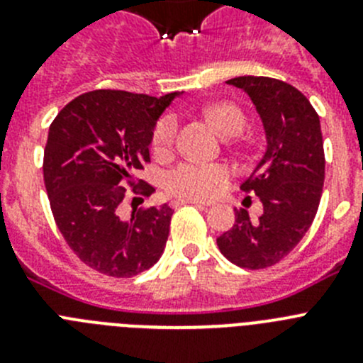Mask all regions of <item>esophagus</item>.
<instances>
[{
  "instance_id": "1",
  "label": "esophagus",
  "mask_w": 363,
  "mask_h": 363,
  "mask_svg": "<svg viewBox=\"0 0 363 363\" xmlns=\"http://www.w3.org/2000/svg\"><path fill=\"white\" fill-rule=\"evenodd\" d=\"M182 205H196V207H200V209H205L207 205L201 203V201L198 200H174L172 201V207H182Z\"/></svg>"
}]
</instances>
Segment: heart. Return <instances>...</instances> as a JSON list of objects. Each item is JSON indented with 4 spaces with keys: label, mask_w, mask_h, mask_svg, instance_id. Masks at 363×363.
I'll return each mask as SVG.
<instances>
[{
    "label": "heart",
    "mask_w": 363,
    "mask_h": 363,
    "mask_svg": "<svg viewBox=\"0 0 363 363\" xmlns=\"http://www.w3.org/2000/svg\"><path fill=\"white\" fill-rule=\"evenodd\" d=\"M214 129L223 136H234L245 127V114L233 104H216L205 111ZM178 134V118L165 114L152 130V149L167 154L172 149ZM227 182L225 167L209 163L184 162L165 176V191L179 200H209Z\"/></svg>",
    "instance_id": "b5f03b06"
}]
</instances>
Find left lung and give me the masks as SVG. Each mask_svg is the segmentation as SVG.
Masks as SVG:
<instances>
[{"label": "left lung", "instance_id": "left-lung-1", "mask_svg": "<svg viewBox=\"0 0 363 363\" xmlns=\"http://www.w3.org/2000/svg\"><path fill=\"white\" fill-rule=\"evenodd\" d=\"M251 98L264 125L267 147L242 184L264 205L258 220L236 211L233 229L216 240L221 255L243 269L278 264L309 230L325 178L320 118L309 99L289 83L264 76L229 79Z\"/></svg>", "mask_w": 363, "mask_h": 363}]
</instances>
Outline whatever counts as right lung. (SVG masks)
Returning <instances> with one entry per match:
<instances>
[{
	"instance_id": "right-lung-1",
	"label": "right lung",
	"mask_w": 363,
	"mask_h": 363,
	"mask_svg": "<svg viewBox=\"0 0 363 363\" xmlns=\"http://www.w3.org/2000/svg\"><path fill=\"white\" fill-rule=\"evenodd\" d=\"M176 96L85 92L50 123L43 179L54 220L83 264L107 277H136L163 255L174 211L163 203L123 220L120 205L150 162L156 121ZM152 191L149 184L133 189L143 196Z\"/></svg>"
}]
</instances>
